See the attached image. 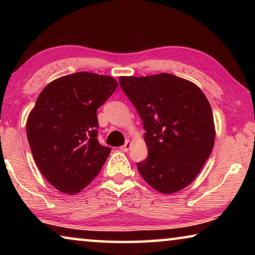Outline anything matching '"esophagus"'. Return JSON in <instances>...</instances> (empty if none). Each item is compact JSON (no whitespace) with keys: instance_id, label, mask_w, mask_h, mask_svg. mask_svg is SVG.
Listing matches in <instances>:
<instances>
[{"instance_id":"34e87169","label":"esophagus","mask_w":255,"mask_h":255,"mask_svg":"<svg viewBox=\"0 0 255 255\" xmlns=\"http://www.w3.org/2000/svg\"><path fill=\"white\" fill-rule=\"evenodd\" d=\"M130 145H131V144H130V141L127 140L126 143H125V145H123L122 147H120V149L124 150V152H127V150H128L129 148H130Z\"/></svg>"}]
</instances>
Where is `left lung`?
Segmentation results:
<instances>
[{"label": "left lung", "instance_id": "1", "mask_svg": "<svg viewBox=\"0 0 255 255\" xmlns=\"http://www.w3.org/2000/svg\"><path fill=\"white\" fill-rule=\"evenodd\" d=\"M145 129L148 156L137 169L150 187L173 193L195 180L213 150L211 107L196 84L162 74L119 77Z\"/></svg>", "mask_w": 255, "mask_h": 255}]
</instances>
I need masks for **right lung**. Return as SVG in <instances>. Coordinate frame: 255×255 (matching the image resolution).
Returning a JSON list of instances; mask_svg holds the SVG:
<instances>
[{"label": "right lung", "mask_w": 255, "mask_h": 255, "mask_svg": "<svg viewBox=\"0 0 255 255\" xmlns=\"http://www.w3.org/2000/svg\"><path fill=\"white\" fill-rule=\"evenodd\" d=\"M114 77L80 72L42 90L27 120L34 162L48 182L77 193L96 178L111 148L98 140L97 109L116 91Z\"/></svg>", "instance_id": "right-lung-1"}]
</instances>
